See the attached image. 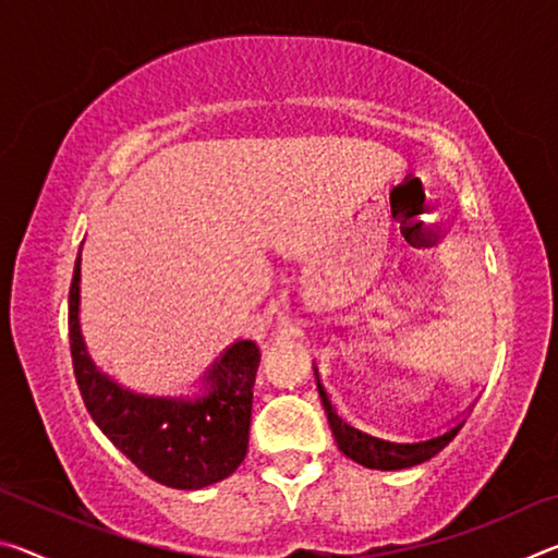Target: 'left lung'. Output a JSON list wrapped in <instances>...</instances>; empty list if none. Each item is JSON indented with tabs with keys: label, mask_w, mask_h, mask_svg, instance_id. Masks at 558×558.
<instances>
[{
	"label": "left lung",
	"mask_w": 558,
	"mask_h": 558,
	"mask_svg": "<svg viewBox=\"0 0 558 558\" xmlns=\"http://www.w3.org/2000/svg\"><path fill=\"white\" fill-rule=\"evenodd\" d=\"M315 381H317L319 399H323V405H325L329 428H332V436L337 440V448L342 450L349 460H354L359 465L369 470H405V468L421 465V462L438 456V452L458 436L462 423H465V418L462 421L456 418L446 430L436 433V436L418 438V440H391L384 436H374V433L356 428L352 423H347L342 415H337L335 405L325 391V386L319 384L317 366H315Z\"/></svg>",
	"instance_id": "left-lung-1"
}]
</instances>
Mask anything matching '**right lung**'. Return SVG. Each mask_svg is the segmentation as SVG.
<instances>
[{
  "label": "right lung",
  "mask_w": 558,
  "mask_h": 558,
  "mask_svg": "<svg viewBox=\"0 0 558 558\" xmlns=\"http://www.w3.org/2000/svg\"><path fill=\"white\" fill-rule=\"evenodd\" d=\"M69 335L75 381L86 409L122 456L174 489L221 483L248 452L253 384L260 352L235 339L204 372L194 396L132 391L93 362L81 332V251L69 292Z\"/></svg>",
  "instance_id": "right-lung-1"
}]
</instances>
